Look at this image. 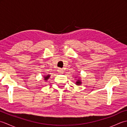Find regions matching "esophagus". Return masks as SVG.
<instances>
[{
	"mask_svg": "<svg viewBox=\"0 0 127 127\" xmlns=\"http://www.w3.org/2000/svg\"><path fill=\"white\" fill-rule=\"evenodd\" d=\"M58 72H59V74H62L63 72V70L62 69L59 68V69H58Z\"/></svg>",
	"mask_w": 127,
	"mask_h": 127,
	"instance_id": "1",
	"label": "esophagus"
}]
</instances>
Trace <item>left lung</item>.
I'll list each match as a JSON object with an SVG mask.
<instances>
[{"instance_id":"obj_1","label":"left lung","mask_w":127,"mask_h":127,"mask_svg":"<svg viewBox=\"0 0 127 127\" xmlns=\"http://www.w3.org/2000/svg\"><path fill=\"white\" fill-rule=\"evenodd\" d=\"M76 83H77V85H80L81 84V82L79 80H78L76 82Z\"/></svg>"}]
</instances>
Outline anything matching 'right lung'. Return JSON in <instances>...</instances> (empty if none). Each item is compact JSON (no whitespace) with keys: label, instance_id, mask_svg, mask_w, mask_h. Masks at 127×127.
Listing matches in <instances>:
<instances>
[{"label":"right lung","instance_id":"add662e5","mask_svg":"<svg viewBox=\"0 0 127 127\" xmlns=\"http://www.w3.org/2000/svg\"><path fill=\"white\" fill-rule=\"evenodd\" d=\"M50 76V75H48L47 76H45V77H44V80H47L48 78H49V77Z\"/></svg>","mask_w":127,"mask_h":127}]
</instances>
